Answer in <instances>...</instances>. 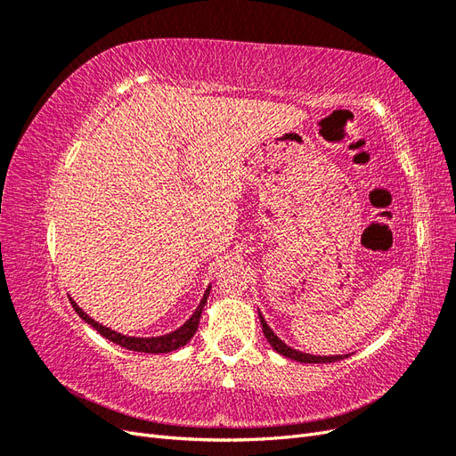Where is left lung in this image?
<instances>
[{
  "instance_id": "obj_1",
  "label": "left lung",
  "mask_w": 456,
  "mask_h": 456,
  "mask_svg": "<svg viewBox=\"0 0 456 456\" xmlns=\"http://www.w3.org/2000/svg\"><path fill=\"white\" fill-rule=\"evenodd\" d=\"M258 317H260V325H262V330H265V337L270 342V346L278 354L289 357V360H295V362H300V363H333V362L344 360V357H348V355H312V354L298 352L291 346H287V344L281 338H278V335H275L273 330L268 327V323L265 322V317H262L260 312H258Z\"/></svg>"
}]
</instances>
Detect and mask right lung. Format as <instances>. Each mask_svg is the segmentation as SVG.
<instances>
[{
    "label": "right lung",
    "instance_id": "add662e5",
    "mask_svg": "<svg viewBox=\"0 0 456 456\" xmlns=\"http://www.w3.org/2000/svg\"><path fill=\"white\" fill-rule=\"evenodd\" d=\"M209 291H211V287H207V291H205V295H203V298L200 302V306L196 308L194 314H191V317L183 327H178L176 330H173V333H169V335L150 337V338L121 335V333H118V330H112V329L101 325L99 322H94L93 317H89L84 310H81L72 298H70V302H72V306H74V310L77 312V315L81 317V320L87 322L93 329L99 330V333L104 338H108L110 342L119 344L121 348H127V350H133V352H144V354H167V352H173V350H178L181 346H184V344L196 335L198 325H200V317H201L203 306H205V302H207V297H209Z\"/></svg>",
    "mask_w": 456,
    "mask_h": 456
}]
</instances>
